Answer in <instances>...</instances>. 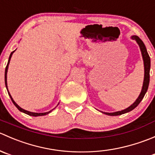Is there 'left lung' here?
<instances>
[{
	"label": "left lung",
	"mask_w": 155,
	"mask_h": 155,
	"mask_svg": "<svg viewBox=\"0 0 155 155\" xmlns=\"http://www.w3.org/2000/svg\"><path fill=\"white\" fill-rule=\"evenodd\" d=\"M132 39L134 40H137V43L140 46V49H141L142 51V54H143V61H144V67H145V76H144V82H143V88H142V91L140 93V96L139 97L137 98V101L128 108H127L126 109H124L122 111H119V112H112V113H109V112H104V114L108 115H111V116H114V115H122V114L126 113V112H130V111L133 110L134 109H135L137 106L140 104V103L141 102L142 100L143 99L144 97L145 93H146L147 90H148V85H149V79H150V67H151V61H150V57L148 55V52H147L146 48H145V44L143 43V42L142 41L141 39L140 38L137 36H133Z\"/></svg>",
	"instance_id": "8db88e82"
}]
</instances>
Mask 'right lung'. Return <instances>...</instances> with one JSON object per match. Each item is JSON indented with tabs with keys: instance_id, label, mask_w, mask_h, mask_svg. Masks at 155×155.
<instances>
[{
	"instance_id": "obj_1",
	"label": "right lung",
	"mask_w": 155,
	"mask_h": 155,
	"mask_svg": "<svg viewBox=\"0 0 155 155\" xmlns=\"http://www.w3.org/2000/svg\"><path fill=\"white\" fill-rule=\"evenodd\" d=\"M14 51H12V52H11V54H10V58H9L8 63H7V67H6V69H5V85H6V87H7V70H8V65H9V64H10V58H11V57H12V53L14 52ZM7 91H8V90H7ZM8 94H9V95H10L11 100H12V102L13 103L14 105H15V107H16V108L18 109V110L21 111V112H24V113L28 114V115H31V116H41V115H47V114H48V113H49V112H51V111H49V112H44V113H37V112H28V111H27V110H25V109H21V108L19 106L17 105L16 103H15V101H13V99H12V97H11L10 94L9 93V91H8Z\"/></svg>"
}]
</instances>
